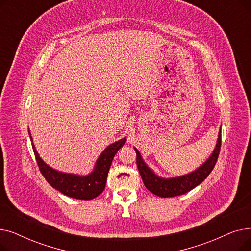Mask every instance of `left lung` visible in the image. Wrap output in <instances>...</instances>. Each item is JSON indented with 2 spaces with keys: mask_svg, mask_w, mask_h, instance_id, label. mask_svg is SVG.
I'll return each mask as SVG.
<instances>
[{
  "mask_svg": "<svg viewBox=\"0 0 251 251\" xmlns=\"http://www.w3.org/2000/svg\"><path fill=\"white\" fill-rule=\"evenodd\" d=\"M221 129L222 128L220 127L215 149L207 157L206 161L202 163V165H201L199 168L192 171V172L181 176L169 178L159 176L144 162L139 151L134 147V150L136 151L137 168L146 187L151 193L160 197H173L182 195L190 191L197 185H200L209 175V173L212 172L217 163L221 148Z\"/></svg>",
  "mask_w": 251,
  "mask_h": 251,
  "instance_id": "obj_1",
  "label": "left lung"
}]
</instances>
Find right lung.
I'll use <instances>...</instances> for the list:
<instances>
[{
  "mask_svg": "<svg viewBox=\"0 0 251 251\" xmlns=\"http://www.w3.org/2000/svg\"><path fill=\"white\" fill-rule=\"evenodd\" d=\"M28 134L31 140L38 168L50 185L61 193L72 197V199L83 201L94 200L103 191L114 156L126 142V137H123L120 140L109 144L99 155L98 160L95 163L94 169L86 175H80L61 172V171L49 166L39 156L33 143L29 128Z\"/></svg>",
  "mask_w": 251,
  "mask_h": 251,
  "instance_id": "1",
  "label": "right lung"
}]
</instances>
